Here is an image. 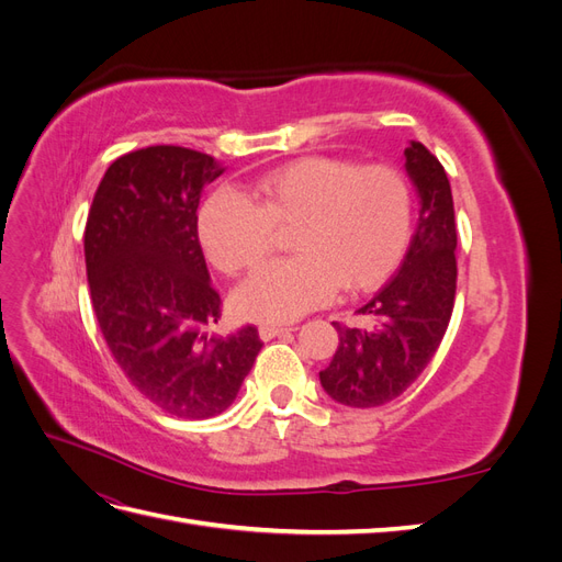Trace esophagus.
Masks as SVG:
<instances>
[{"instance_id": "1", "label": "esophagus", "mask_w": 562, "mask_h": 562, "mask_svg": "<svg viewBox=\"0 0 562 562\" xmlns=\"http://www.w3.org/2000/svg\"><path fill=\"white\" fill-rule=\"evenodd\" d=\"M258 330H260V337H262V339H271V337L283 335V333H291L293 328H288V326H271V323H262V326H260Z\"/></svg>"}]
</instances>
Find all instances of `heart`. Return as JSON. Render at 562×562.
I'll return each instance as SVG.
<instances>
[{"instance_id":"heart-1","label":"heart","mask_w":562,"mask_h":562,"mask_svg":"<svg viewBox=\"0 0 562 562\" xmlns=\"http://www.w3.org/2000/svg\"><path fill=\"white\" fill-rule=\"evenodd\" d=\"M252 200L217 190L199 217L203 250L225 274L258 265L271 227L297 220L295 258L262 265L234 295L236 310L252 321H293L326 304L339 283L366 291L398 265L411 239V187L384 164L304 157L255 180Z\"/></svg>"}]
</instances>
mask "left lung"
<instances>
[{
	"label": "left lung",
	"instance_id": "left-lung-1",
	"mask_svg": "<svg viewBox=\"0 0 562 562\" xmlns=\"http://www.w3.org/2000/svg\"><path fill=\"white\" fill-rule=\"evenodd\" d=\"M417 199V229L401 269L359 314L368 326L333 323L339 345L318 372L326 394L349 407H378L401 396L429 366L443 339L457 291V232L446 168L417 140L403 151Z\"/></svg>",
	"mask_w": 562,
	"mask_h": 562
}]
</instances>
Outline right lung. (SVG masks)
I'll return each mask as SVG.
<instances>
[{"instance_id": "obj_1", "label": "right lung", "mask_w": 562, "mask_h": 562, "mask_svg": "<svg viewBox=\"0 0 562 562\" xmlns=\"http://www.w3.org/2000/svg\"><path fill=\"white\" fill-rule=\"evenodd\" d=\"M225 166L155 145L119 157L100 180L83 232L98 326L119 368L164 413H225L262 349L258 328L215 333L220 295L199 244L203 187Z\"/></svg>"}]
</instances>
